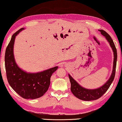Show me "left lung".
<instances>
[{
    "instance_id": "1",
    "label": "left lung",
    "mask_w": 122,
    "mask_h": 122,
    "mask_svg": "<svg viewBox=\"0 0 122 122\" xmlns=\"http://www.w3.org/2000/svg\"><path fill=\"white\" fill-rule=\"evenodd\" d=\"M101 33L105 37L108 42L109 43L111 47L114 52V62H113V68H112V73L109 79L102 86L100 87L99 88L95 89H88L80 85L70 75H68L70 81L71 82V91L75 97H76L80 100L83 101H93L96 100L102 97L105 92L107 91L113 81L115 75V70H116V65L117 61V49L115 47V45L112 41V38L109 34H107L106 31L103 30H99Z\"/></svg>"
}]
</instances>
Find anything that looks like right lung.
<instances>
[{
	"label": "right lung",
	"instance_id": "right-lung-1",
	"mask_svg": "<svg viewBox=\"0 0 122 122\" xmlns=\"http://www.w3.org/2000/svg\"><path fill=\"white\" fill-rule=\"evenodd\" d=\"M24 28H21L12 36L5 53V67L7 78L10 86L21 97L25 99H36L43 96L50 84L52 73L58 66L37 73H28L19 68L13 54L16 36Z\"/></svg>",
	"mask_w": 122,
	"mask_h": 122
}]
</instances>
